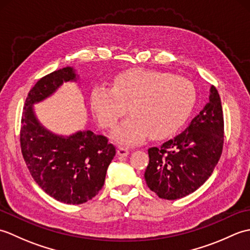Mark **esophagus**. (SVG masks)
Listing matches in <instances>:
<instances>
[{"label": "esophagus", "instance_id": "1", "mask_svg": "<svg viewBox=\"0 0 250 250\" xmlns=\"http://www.w3.org/2000/svg\"><path fill=\"white\" fill-rule=\"evenodd\" d=\"M129 152L130 151L125 147H119L118 149H117V153H118V156L120 157H126L129 155Z\"/></svg>", "mask_w": 250, "mask_h": 250}]
</instances>
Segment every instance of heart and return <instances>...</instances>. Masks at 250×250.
<instances>
[{"mask_svg":"<svg viewBox=\"0 0 250 250\" xmlns=\"http://www.w3.org/2000/svg\"><path fill=\"white\" fill-rule=\"evenodd\" d=\"M195 102V90L188 79L147 68L119 74L113 88L97 86L90 104L100 125L113 129L128 113L132 116L117 128L114 139L139 144L148 135L160 140L182 128Z\"/></svg>","mask_w":250,"mask_h":250,"instance_id":"heart-1","label":"heart"}]
</instances>
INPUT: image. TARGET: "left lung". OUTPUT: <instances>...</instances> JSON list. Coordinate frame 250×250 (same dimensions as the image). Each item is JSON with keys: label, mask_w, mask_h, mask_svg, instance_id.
Returning <instances> with one entry per match:
<instances>
[{"label": "left lung", "mask_w": 250, "mask_h": 250, "mask_svg": "<svg viewBox=\"0 0 250 250\" xmlns=\"http://www.w3.org/2000/svg\"><path fill=\"white\" fill-rule=\"evenodd\" d=\"M224 146V115L219 93L210 86L208 102L190 125L161 147L148 149L144 177L159 198L177 200L194 192L213 173Z\"/></svg>", "instance_id": "obj_1"}]
</instances>
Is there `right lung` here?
<instances>
[{"mask_svg":"<svg viewBox=\"0 0 250 250\" xmlns=\"http://www.w3.org/2000/svg\"><path fill=\"white\" fill-rule=\"evenodd\" d=\"M77 81L72 66L41 78L30 90L21 119V152L32 177L47 194L65 204H82L99 193L116 153L103 135L90 130L56 134L37 118L35 104L50 98L63 83Z\"/></svg>","mask_w":250,"mask_h":250,"instance_id":"1","label":"right lung"}]
</instances>
